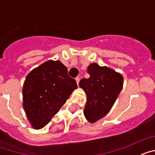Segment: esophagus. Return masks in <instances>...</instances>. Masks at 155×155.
<instances>
[{"label": "esophagus", "mask_w": 155, "mask_h": 155, "mask_svg": "<svg viewBox=\"0 0 155 155\" xmlns=\"http://www.w3.org/2000/svg\"><path fill=\"white\" fill-rule=\"evenodd\" d=\"M75 80H76V81H77V84H79V81H80V78H79L78 77V78H75Z\"/></svg>", "instance_id": "34e87169"}]
</instances>
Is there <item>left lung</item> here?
Wrapping results in <instances>:
<instances>
[{
	"mask_svg": "<svg viewBox=\"0 0 155 155\" xmlns=\"http://www.w3.org/2000/svg\"><path fill=\"white\" fill-rule=\"evenodd\" d=\"M88 78L80 81V87L87 94L84 110L86 120L94 123L109 113L114 105L124 84L120 74L107 67L93 63L87 67Z\"/></svg>",
	"mask_w": 155,
	"mask_h": 155,
	"instance_id": "8db88e82",
	"label": "left lung"
}]
</instances>
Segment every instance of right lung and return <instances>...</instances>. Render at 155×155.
Listing matches in <instances>:
<instances>
[{
	"label": "right lung",
	"instance_id": "obj_1",
	"mask_svg": "<svg viewBox=\"0 0 155 155\" xmlns=\"http://www.w3.org/2000/svg\"><path fill=\"white\" fill-rule=\"evenodd\" d=\"M77 88L76 81L61 61H48L27 75L23 86V107L28 121L40 129L61 109Z\"/></svg>",
	"mask_w": 155,
	"mask_h": 155
}]
</instances>
